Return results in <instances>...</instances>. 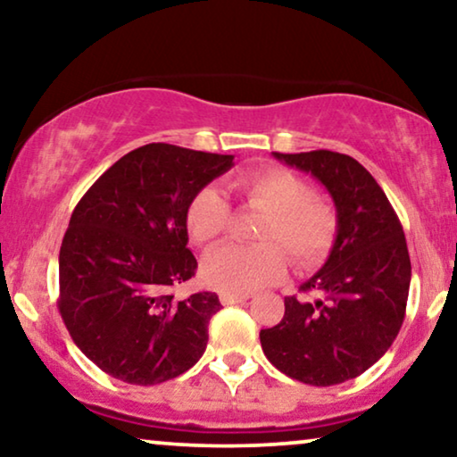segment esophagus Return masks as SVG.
Wrapping results in <instances>:
<instances>
[{
	"instance_id": "esophagus-1",
	"label": "esophagus",
	"mask_w": 457,
	"mask_h": 457,
	"mask_svg": "<svg viewBox=\"0 0 457 457\" xmlns=\"http://www.w3.org/2000/svg\"><path fill=\"white\" fill-rule=\"evenodd\" d=\"M249 295H235V293H220L222 305H235V303H245Z\"/></svg>"
}]
</instances>
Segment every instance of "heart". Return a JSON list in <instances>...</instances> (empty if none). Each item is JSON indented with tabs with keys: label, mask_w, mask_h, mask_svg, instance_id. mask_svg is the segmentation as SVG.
<instances>
[{
	"label": "heart",
	"mask_w": 457,
	"mask_h": 457,
	"mask_svg": "<svg viewBox=\"0 0 457 457\" xmlns=\"http://www.w3.org/2000/svg\"><path fill=\"white\" fill-rule=\"evenodd\" d=\"M249 208L264 212L255 241L260 245H227L204 262L205 283L222 293L247 295L278 283L291 255L297 268L322 262L335 241L337 216L330 205L312 195V187L285 168L243 174L230 183ZM187 233L197 245L210 247L227 233L230 205L216 187H205L187 208Z\"/></svg>",
	"instance_id": "1"
}]
</instances>
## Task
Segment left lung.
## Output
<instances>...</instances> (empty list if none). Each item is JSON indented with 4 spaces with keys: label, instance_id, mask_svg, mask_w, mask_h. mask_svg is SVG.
<instances>
[{
    "label": "left lung",
    "instance_id": "1",
    "mask_svg": "<svg viewBox=\"0 0 457 457\" xmlns=\"http://www.w3.org/2000/svg\"><path fill=\"white\" fill-rule=\"evenodd\" d=\"M272 155L324 185L337 237L324 266L302 285L318 299L285 297L283 320L260 330L262 349L305 385L345 383L383 358L402 328L411 278L402 222L358 160L328 149Z\"/></svg>",
    "mask_w": 457,
    "mask_h": 457
}]
</instances>
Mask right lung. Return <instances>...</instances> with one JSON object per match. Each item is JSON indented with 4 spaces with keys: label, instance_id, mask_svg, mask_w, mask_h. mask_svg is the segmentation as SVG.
<instances>
[{
    "label": "right lung",
    "instance_id": "add662e5",
    "mask_svg": "<svg viewBox=\"0 0 457 457\" xmlns=\"http://www.w3.org/2000/svg\"><path fill=\"white\" fill-rule=\"evenodd\" d=\"M235 155L149 143L122 155L85 193L60 247L58 308L93 364L129 385H158L197 364L216 293L174 299L195 274L187 247L191 199Z\"/></svg>",
    "mask_w": 457,
    "mask_h": 457
}]
</instances>
